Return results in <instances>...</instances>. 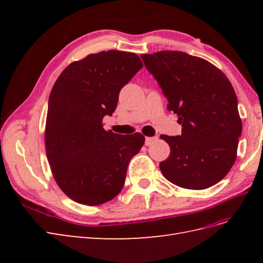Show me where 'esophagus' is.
<instances>
[{"label": "esophagus", "instance_id": "34e87169", "mask_svg": "<svg viewBox=\"0 0 263 263\" xmlns=\"http://www.w3.org/2000/svg\"><path fill=\"white\" fill-rule=\"evenodd\" d=\"M156 140H158V137H146L145 145L146 146H150L151 144H154Z\"/></svg>", "mask_w": 263, "mask_h": 263}]
</instances>
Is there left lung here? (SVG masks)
<instances>
[{
    "label": "left lung",
    "mask_w": 263,
    "mask_h": 263,
    "mask_svg": "<svg viewBox=\"0 0 263 263\" xmlns=\"http://www.w3.org/2000/svg\"><path fill=\"white\" fill-rule=\"evenodd\" d=\"M182 125L179 136L161 135L171 153L160 162L164 178L190 190L216 184L236 160L242 124L227 77L211 62L182 51L141 54Z\"/></svg>",
    "instance_id": "obj_1"
}]
</instances>
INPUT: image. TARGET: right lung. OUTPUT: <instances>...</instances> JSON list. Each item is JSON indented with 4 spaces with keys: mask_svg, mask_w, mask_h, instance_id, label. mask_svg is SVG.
Returning <instances> with one entry per match:
<instances>
[{
    "mask_svg": "<svg viewBox=\"0 0 263 263\" xmlns=\"http://www.w3.org/2000/svg\"><path fill=\"white\" fill-rule=\"evenodd\" d=\"M142 68L136 53L102 51L72 62L54 82L46 121V154L59 187L73 201L100 205L124 186L130 159L145 142L141 134L103 128L122 87Z\"/></svg>",
    "mask_w": 263,
    "mask_h": 263,
    "instance_id": "1",
    "label": "right lung"
}]
</instances>
